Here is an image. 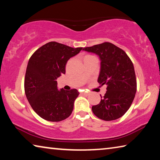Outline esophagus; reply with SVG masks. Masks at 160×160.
<instances>
[{"instance_id": "34e87169", "label": "esophagus", "mask_w": 160, "mask_h": 160, "mask_svg": "<svg viewBox=\"0 0 160 160\" xmlns=\"http://www.w3.org/2000/svg\"><path fill=\"white\" fill-rule=\"evenodd\" d=\"M83 95H85V96H88V95H89V92H83L82 93Z\"/></svg>"}]
</instances>
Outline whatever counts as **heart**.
<instances>
[{
	"label": "heart",
	"mask_w": 160,
	"mask_h": 160,
	"mask_svg": "<svg viewBox=\"0 0 160 160\" xmlns=\"http://www.w3.org/2000/svg\"><path fill=\"white\" fill-rule=\"evenodd\" d=\"M90 56H85V58H88V57H90Z\"/></svg>",
	"instance_id": "b5f03b06"
}]
</instances>
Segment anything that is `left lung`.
<instances>
[{
    "mask_svg": "<svg viewBox=\"0 0 160 160\" xmlns=\"http://www.w3.org/2000/svg\"><path fill=\"white\" fill-rule=\"evenodd\" d=\"M100 58L98 82L106 84L107 92L99 104L92 107L94 114L104 121H113L125 114L136 93L134 66L125 51L109 42L83 48Z\"/></svg>",
    "mask_w": 160,
    "mask_h": 160,
    "instance_id": "8db88e82",
    "label": "left lung"
}]
</instances>
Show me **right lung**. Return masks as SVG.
I'll return each instance as SVG.
<instances>
[{
  "label": "right lung",
  "instance_id": "1",
  "mask_svg": "<svg viewBox=\"0 0 160 160\" xmlns=\"http://www.w3.org/2000/svg\"><path fill=\"white\" fill-rule=\"evenodd\" d=\"M82 49L51 42L38 48L29 58L25 92L29 104L41 118L58 122L71 114L80 93L76 89L58 90L56 79L66 73L68 61Z\"/></svg>",
  "mask_w": 160,
  "mask_h": 160
}]
</instances>
